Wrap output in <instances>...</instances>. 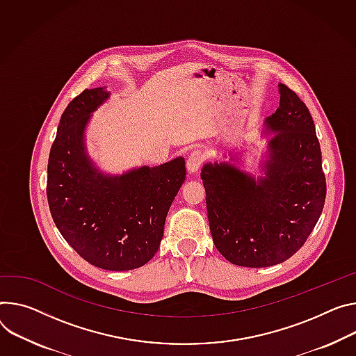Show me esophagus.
I'll list each match as a JSON object with an SVG mask.
<instances>
[{
	"label": "esophagus",
	"mask_w": 356,
	"mask_h": 356,
	"mask_svg": "<svg viewBox=\"0 0 356 356\" xmlns=\"http://www.w3.org/2000/svg\"><path fill=\"white\" fill-rule=\"evenodd\" d=\"M203 161H204V154H203L202 150H195V152H193V153L188 156L187 163H186L188 173H190V175L197 173L199 169H200V166L203 165Z\"/></svg>",
	"instance_id": "esophagus-1"
}]
</instances>
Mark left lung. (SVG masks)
Returning <instances> with one entry per match:
<instances>
[{
    "instance_id": "8db88e82",
    "label": "left lung",
    "mask_w": 356,
    "mask_h": 356,
    "mask_svg": "<svg viewBox=\"0 0 356 356\" xmlns=\"http://www.w3.org/2000/svg\"><path fill=\"white\" fill-rule=\"evenodd\" d=\"M280 108L264 123L261 176L237 168L241 157L206 163L202 180L216 248L240 267L263 268L293 257L307 241L327 196L315 124L305 104L280 83Z\"/></svg>"
}]
</instances>
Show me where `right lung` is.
<instances>
[{"label": "right lung", "mask_w": 356, "mask_h": 356, "mask_svg": "<svg viewBox=\"0 0 356 356\" xmlns=\"http://www.w3.org/2000/svg\"><path fill=\"white\" fill-rule=\"evenodd\" d=\"M109 95L106 88L85 89L62 113L48 159L47 197L59 233L83 260L127 271L157 252L186 166L184 157H176L113 176L96 168L85 131Z\"/></svg>", "instance_id": "add662e5"}]
</instances>
